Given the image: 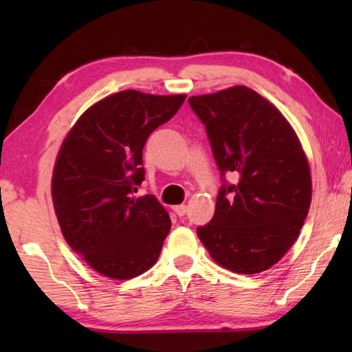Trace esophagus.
Returning a JSON list of instances; mask_svg holds the SVG:
<instances>
[{"mask_svg": "<svg viewBox=\"0 0 352 352\" xmlns=\"http://www.w3.org/2000/svg\"><path fill=\"white\" fill-rule=\"evenodd\" d=\"M186 211H188V206L186 205H177V206H174V212L177 214L178 217H183L184 214H186Z\"/></svg>", "mask_w": 352, "mask_h": 352, "instance_id": "esophagus-1", "label": "esophagus"}]
</instances>
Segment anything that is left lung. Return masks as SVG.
Returning a JSON list of instances; mask_svg holds the SVG:
<instances>
[{
  "label": "left lung",
  "instance_id": "8db88e82",
  "mask_svg": "<svg viewBox=\"0 0 352 352\" xmlns=\"http://www.w3.org/2000/svg\"><path fill=\"white\" fill-rule=\"evenodd\" d=\"M223 184L199 239L219 265L242 275L261 273L294 245L312 199L311 169L281 111L243 85L192 96ZM238 175L236 185L224 174Z\"/></svg>",
  "mask_w": 352,
  "mask_h": 352
}]
</instances>
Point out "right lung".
<instances>
[{
  "instance_id": "add662e5",
  "label": "right lung",
  "mask_w": 352,
  "mask_h": 352,
  "mask_svg": "<svg viewBox=\"0 0 352 352\" xmlns=\"http://www.w3.org/2000/svg\"><path fill=\"white\" fill-rule=\"evenodd\" d=\"M184 99L136 90L111 94L77 119L58 151L51 186L58 225L73 252L100 275L130 279L158 261L169 214L152 194L133 192L144 180L148 135Z\"/></svg>"
}]
</instances>
